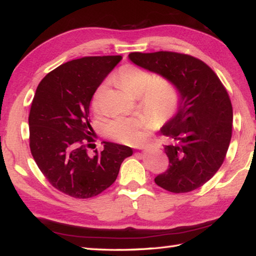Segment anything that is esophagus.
I'll use <instances>...</instances> for the list:
<instances>
[{"instance_id":"34e87169","label":"esophagus","mask_w":256,"mask_h":256,"mask_svg":"<svg viewBox=\"0 0 256 256\" xmlns=\"http://www.w3.org/2000/svg\"><path fill=\"white\" fill-rule=\"evenodd\" d=\"M154 146H156V144H154ZM148 146H150V144H148V146H143L141 148H138V150H146V148H148Z\"/></svg>"}]
</instances>
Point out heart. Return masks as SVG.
Instances as JSON below:
<instances>
[{
	"label": "heart",
	"instance_id": "obj_1",
	"mask_svg": "<svg viewBox=\"0 0 256 256\" xmlns=\"http://www.w3.org/2000/svg\"><path fill=\"white\" fill-rule=\"evenodd\" d=\"M118 82L128 94L140 96L142 104L146 108L152 110L159 120H164L174 112L178 103V92L172 84L166 80L153 82L151 72L144 69L125 64L120 67L114 75ZM105 85L97 88L92 100V106L97 108V98ZM156 125V118L151 114L144 113L138 116H120L108 124V133L114 140L125 144L141 143L146 136V132Z\"/></svg>",
	"mask_w": 256,
	"mask_h": 256
}]
</instances>
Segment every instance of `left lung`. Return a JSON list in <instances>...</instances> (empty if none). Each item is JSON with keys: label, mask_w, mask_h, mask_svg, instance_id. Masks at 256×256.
<instances>
[{"label": "left lung", "mask_w": 256, "mask_h": 256, "mask_svg": "<svg viewBox=\"0 0 256 256\" xmlns=\"http://www.w3.org/2000/svg\"><path fill=\"white\" fill-rule=\"evenodd\" d=\"M128 59L166 78L178 92L176 112L161 128L169 168L156 184L170 192H189L212 178L224 162L233 126V108L210 67L189 54L131 52Z\"/></svg>", "instance_id": "left-lung-1"}]
</instances>
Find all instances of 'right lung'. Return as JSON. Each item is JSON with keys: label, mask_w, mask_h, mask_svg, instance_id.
I'll return each instance as SVG.
<instances>
[{"label": "right lung", "mask_w": 256, "mask_h": 256, "mask_svg": "<svg viewBox=\"0 0 256 256\" xmlns=\"http://www.w3.org/2000/svg\"><path fill=\"white\" fill-rule=\"evenodd\" d=\"M122 56L84 57L50 72L36 87L29 114L30 150L41 172L59 192L86 199L97 196L118 178L133 150L104 142L90 156L92 97Z\"/></svg>", "instance_id": "add662e5"}]
</instances>
